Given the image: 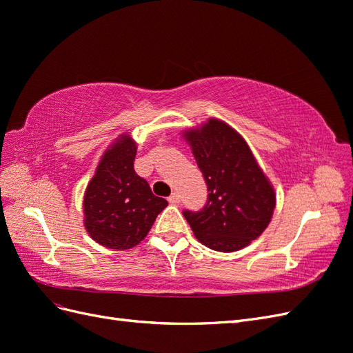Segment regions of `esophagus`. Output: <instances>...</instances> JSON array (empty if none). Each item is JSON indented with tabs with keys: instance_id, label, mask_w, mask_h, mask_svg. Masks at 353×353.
<instances>
[{
	"instance_id": "34e87169",
	"label": "esophagus",
	"mask_w": 353,
	"mask_h": 353,
	"mask_svg": "<svg viewBox=\"0 0 353 353\" xmlns=\"http://www.w3.org/2000/svg\"><path fill=\"white\" fill-rule=\"evenodd\" d=\"M169 203H170V205H178V203L181 201V199H179V194L178 193H172V194H170L169 196Z\"/></svg>"
}]
</instances>
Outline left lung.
<instances>
[{
  "instance_id": "left-lung-1",
  "label": "left lung",
  "mask_w": 353,
  "mask_h": 353,
  "mask_svg": "<svg viewBox=\"0 0 353 353\" xmlns=\"http://www.w3.org/2000/svg\"><path fill=\"white\" fill-rule=\"evenodd\" d=\"M183 138L208 185V203L184 216L196 239L216 252H237L270 225L275 191L244 138L221 119L190 128Z\"/></svg>"
}]
</instances>
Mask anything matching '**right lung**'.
<instances>
[{
	"mask_svg": "<svg viewBox=\"0 0 353 353\" xmlns=\"http://www.w3.org/2000/svg\"><path fill=\"white\" fill-rule=\"evenodd\" d=\"M137 143L121 134L108 147L83 194V227L104 248L126 250L141 243L168 201L152 193L134 170Z\"/></svg>",
	"mask_w": 353,
	"mask_h": 353,
	"instance_id": "obj_1",
	"label": "right lung"
}]
</instances>
